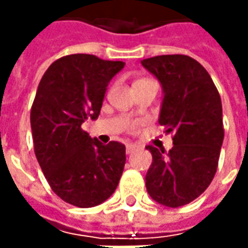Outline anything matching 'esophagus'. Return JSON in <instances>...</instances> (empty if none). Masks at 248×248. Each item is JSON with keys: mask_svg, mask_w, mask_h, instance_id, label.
Wrapping results in <instances>:
<instances>
[{"mask_svg": "<svg viewBox=\"0 0 248 248\" xmlns=\"http://www.w3.org/2000/svg\"><path fill=\"white\" fill-rule=\"evenodd\" d=\"M127 153H132V152H134V150H137V145H132V143H128V145H127Z\"/></svg>", "mask_w": 248, "mask_h": 248, "instance_id": "1", "label": "esophagus"}]
</instances>
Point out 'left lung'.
I'll return each instance as SVG.
<instances>
[{
  "mask_svg": "<svg viewBox=\"0 0 248 248\" xmlns=\"http://www.w3.org/2000/svg\"><path fill=\"white\" fill-rule=\"evenodd\" d=\"M161 82L164 98L158 124L172 134V149L152 153L146 174L150 197L167 207L193 202L211 184L224 142L222 103L213 78L186 55H161L142 61Z\"/></svg>",
  "mask_w": 248,
  "mask_h": 248,
  "instance_id": "1",
  "label": "left lung"
}]
</instances>
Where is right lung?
I'll list each match as a JSON object with an SVG mask.
<instances>
[{
	"mask_svg": "<svg viewBox=\"0 0 248 248\" xmlns=\"http://www.w3.org/2000/svg\"><path fill=\"white\" fill-rule=\"evenodd\" d=\"M124 67L120 61L74 53L44 73L30 123L34 153L53 192L69 204L88 208L114 193L125 164V146L92 139L81 128L98 119L109 81Z\"/></svg>",
	"mask_w": 248,
	"mask_h": 248,
	"instance_id": "right-lung-1",
	"label": "right lung"
}]
</instances>
